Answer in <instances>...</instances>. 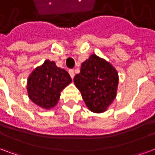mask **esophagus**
Returning a JSON list of instances; mask_svg holds the SVG:
<instances>
[{
  "label": "esophagus",
  "mask_w": 155,
  "mask_h": 155,
  "mask_svg": "<svg viewBox=\"0 0 155 155\" xmlns=\"http://www.w3.org/2000/svg\"><path fill=\"white\" fill-rule=\"evenodd\" d=\"M68 73H69V74H70L72 79H73V78H74V71H73V69H70V70L68 71Z\"/></svg>",
  "instance_id": "obj_1"
}]
</instances>
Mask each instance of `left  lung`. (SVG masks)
<instances>
[{
    "label": "left lung",
    "instance_id": "1",
    "mask_svg": "<svg viewBox=\"0 0 155 155\" xmlns=\"http://www.w3.org/2000/svg\"><path fill=\"white\" fill-rule=\"evenodd\" d=\"M73 82L87 108L93 113H103L116 98L118 73L110 63L93 54L82 63Z\"/></svg>",
    "mask_w": 155,
    "mask_h": 155
}]
</instances>
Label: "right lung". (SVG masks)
Listing matches in <instances>:
<instances>
[{"instance_id":"add662e5","label":"right lung","mask_w":155,"mask_h":155,"mask_svg":"<svg viewBox=\"0 0 155 155\" xmlns=\"http://www.w3.org/2000/svg\"><path fill=\"white\" fill-rule=\"evenodd\" d=\"M71 82L67 71L58 68L54 61L46 60L28 78V95L39 107L51 109L58 103L60 92Z\"/></svg>"}]
</instances>
